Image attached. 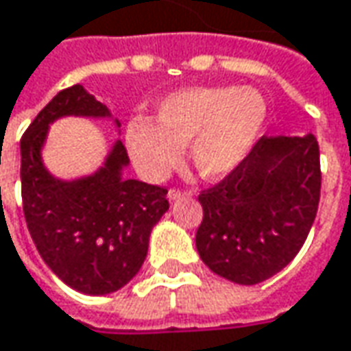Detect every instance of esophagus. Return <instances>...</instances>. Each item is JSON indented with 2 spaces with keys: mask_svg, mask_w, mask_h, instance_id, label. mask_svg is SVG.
I'll list each match as a JSON object with an SVG mask.
<instances>
[{
  "mask_svg": "<svg viewBox=\"0 0 351 351\" xmlns=\"http://www.w3.org/2000/svg\"><path fill=\"white\" fill-rule=\"evenodd\" d=\"M169 202H175L178 197H184V195H190V190H180V188H171L169 190Z\"/></svg>",
  "mask_w": 351,
  "mask_h": 351,
  "instance_id": "1",
  "label": "esophagus"
}]
</instances>
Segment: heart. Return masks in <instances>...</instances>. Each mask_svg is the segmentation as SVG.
<instances>
[{
  "instance_id": "heart-1",
  "label": "heart",
  "mask_w": 351,
  "mask_h": 351,
  "mask_svg": "<svg viewBox=\"0 0 351 351\" xmlns=\"http://www.w3.org/2000/svg\"><path fill=\"white\" fill-rule=\"evenodd\" d=\"M267 119V101L254 88L199 86L165 95L157 123L134 117L126 125V149L140 173L165 178L182 147L206 180L230 175L256 145Z\"/></svg>"
}]
</instances>
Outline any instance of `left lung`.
Listing matches in <instances>:
<instances>
[{"instance_id": "8db88e82", "label": "left lung", "mask_w": 351, "mask_h": 351, "mask_svg": "<svg viewBox=\"0 0 351 351\" xmlns=\"http://www.w3.org/2000/svg\"><path fill=\"white\" fill-rule=\"evenodd\" d=\"M321 161L315 136H263L219 184L197 195L202 261L236 285H257L282 271L315 221Z\"/></svg>"}]
</instances>
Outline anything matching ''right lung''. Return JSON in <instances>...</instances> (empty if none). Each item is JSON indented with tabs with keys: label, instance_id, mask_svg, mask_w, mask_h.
I'll return each instance as SVG.
<instances>
[{
	"label": "right lung",
	"instance_id": "1",
	"mask_svg": "<svg viewBox=\"0 0 351 351\" xmlns=\"http://www.w3.org/2000/svg\"><path fill=\"white\" fill-rule=\"evenodd\" d=\"M109 117L80 84L61 90L21 138L23 211L36 250L65 285L111 294L140 271L149 234L169 209L167 188L123 178L128 154L119 140L92 176L59 180L42 163L49 125L59 117ZM119 126V121H117Z\"/></svg>",
	"mask_w": 351,
	"mask_h": 351
}]
</instances>
